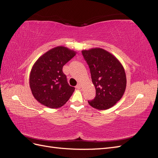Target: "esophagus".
<instances>
[{"label":"esophagus","mask_w":158,"mask_h":158,"mask_svg":"<svg viewBox=\"0 0 158 158\" xmlns=\"http://www.w3.org/2000/svg\"><path fill=\"white\" fill-rule=\"evenodd\" d=\"M81 87H82V85H81V84H80V83L78 84L77 85H76V88L77 89H80Z\"/></svg>","instance_id":"esophagus-1"}]
</instances>
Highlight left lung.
<instances>
[{
  "label": "left lung",
  "instance_id": "obj_1",
  "mask_svg": "<svg viewBox=\"0 0 158 158\" xmlns=\"http://www.w3.org/2000/svg\"><path fill=\"white\" fill-rule=\"evenodd\" d=\"M82 53L90 69L96 96L88 101L98 110L112 107L125 92L127 78L123 66L111 52L99 47L82 50Z\"/></svg>",
  "mask_w": 158,
  "mask_h": 158
}]
</instances>
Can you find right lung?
Listing matches in <instances>:
<instances>
[{
	"label": "right lung",
	"instance_id": "right-lung-1",
	"mask_svg": "<svg viewBox=\"0 0 158 158\" xmlns=\"http://www.w3.org/2000/svg\"><path fill=\"white\" fill-rule=\"evenodd\" d=\"M76 54V51L67 47L58 46L35 61L30 72V86L38 102L56 109L69 101L75 88L69 85L63 67Z\"/></svg>",
	"mask_w": 158,
	"mask_h": 158
}]
</instances>
